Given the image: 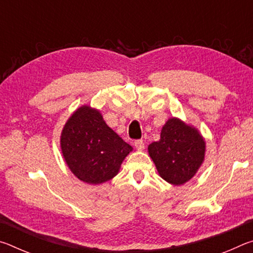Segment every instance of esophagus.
<instances>
[{"instance_id": "1", "label": "esophagus", "mask_w": 253, "mask_h": 253, "mask_svg": "<svg viewBox=\"0 0 253 253\" xmlns=\"http://www.w3.org/2000/svg\"><path fill=\"white\" fill-rule=\"evenodd\" d=\"M134 145H135V147H136L137 151H143V149L145 148V144H144V142H143L142 139H137V140H135Z\"/></svg>"}]
</instances>
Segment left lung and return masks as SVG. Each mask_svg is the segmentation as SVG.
<instances>
[{
	"label": "left lung",
	"instance_id": "8db88e82",
	"mask_svg": "<svg viewBox=\"0 0 253 253\" xmlns=\"http://www.w3.org/2000/svg\"><path fill=\"white\" fill-rule=\"evenodd\" d=\"M148 154L163 179L183 185L202 165L205 140L195 127L173 117L163 126L161 139L149 145Z\"/></svg>",
	"mask_w": 253,
	"mask_h": 253
}]
</instances>
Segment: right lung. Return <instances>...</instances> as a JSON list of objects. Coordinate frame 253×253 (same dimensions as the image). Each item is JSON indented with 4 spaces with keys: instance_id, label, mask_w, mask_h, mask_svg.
<instances>
[{
    "instance_id": "1",
    "label": "right lung",
    "mask_w": 253,
    "mask_h": 253,
    "mask_svg": "<svg viewBox=\"0 0 253 253\" xmlns=\"http://www.w3.org/2000/svg\"><path fill=\"white\" fill-rule=\"evenodd\" d=\"M62 155L75 176L88 184H101L116 176L129 144L105 123L99 110L81 106L68 119L60 137Z\"/></svg>"
}]
</instances>
